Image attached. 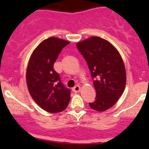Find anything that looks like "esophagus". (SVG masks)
Here are the masks:
<instances>
[{"label": "esophagus", "mask_w": 149, "mask_h": 149, "mask_svg": "<svg viewBox=\"0 0 149 149\" xmlns=\"http://www.w3.org/2000/svg\"><path fill=\"white\" fill-rule=\"evenodd\" d=\"M80 90H81V87L78 85L75 86L72 89V91H73L74 93H78V92H80Z\"/></svg>", "instance_id": "1"}]
</instances>
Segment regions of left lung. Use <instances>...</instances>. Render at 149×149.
I'll use <instances>...</instances> for the list:
<instances>
[{
    "mask_svg": "<svg viewBox=\"0 0 149 149\" xmlns=\"http://www.w3.org/2000/svg\"><path fill=\"white\" fill-rule=\"evenodd\" d=\"M77 48L87 63L94 81L95 101L89 107L104 112L113 106L123 94L126 85V71L118 50L110 42L91 36L77 43Z\"/></svg>",
    "mask_w": 149,
    "mask_h": 149,
    "instance_id": "8db88e82",
    "label": "left lung"
}]
</instances>
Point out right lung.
<instances>
[{"label":"right lung","instance_id":"obj_1","mask_svg":"<svg viewBox=\"0 0 149 149\" xmlns=\"http://www.w3.org/2000/svg\"><path fill=\"white\" fill-rule=\"evenodd\" d=\"M70 42L49 37L39 43L28 61L26 81L30 96L41 108L51 113L63 111L70 101V89L63 86L54 63Z\"/></svg>","mask_w":149,"mask_h":149}]
</instances>
